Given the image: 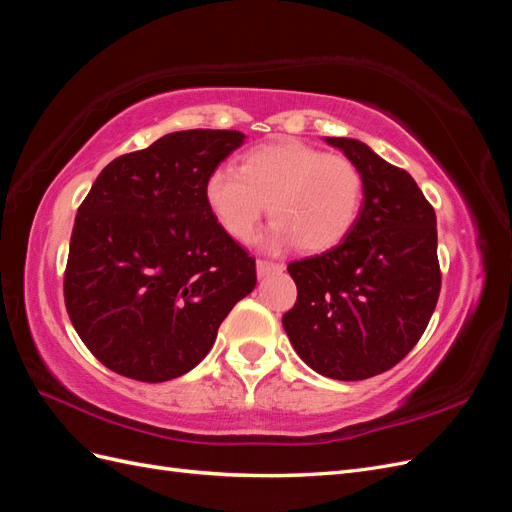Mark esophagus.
Segmentation results:
<instances>
[{
  "instance_id": "1",
  "label": "esophagus",
  "mask_w": 512,
  "mask_h": 512,
  "mask_svg": "<svg viewBox=\"0 0 512 512\" xmlns=\"http://www.w3.org/2000/svg\"><path fill=\"white\" fill-rule=\"evenodd\" d=\"M284 271V265H280V262H269V260H258L256 262V273L262 280V277H267L271 273H282Z\"/></svg>"
}]
</instances>
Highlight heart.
I'll return each instance as SVG.
<instances>
[{
	"instance_id": "1",
	"label": "heart",
	"mask_w": 512,
	"mask_h": 512,
	"mask_svg": "<svg viewBox=\"0 0 512 512\" xmlns=\"http://www.w3.org/2000/svg\"><path fill=\"white\" fill-rule=\"evenodd\" d=\"M205 200L232 239L247 241L267 211L275 220L260 247L282 252L301 245L327 252L342 243L363 205V175L348 158L331 156L297 138L254 147L237 168H215Z\"/></svg>"
}]
</instances>
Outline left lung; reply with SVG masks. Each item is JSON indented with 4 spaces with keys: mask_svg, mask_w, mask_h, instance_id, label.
Instances as JSON below:
<instances>
[{
    "mask_svg": "<svg viewBox=\"0 0 512 512\" xmlns=\"http://www.w3.org/2000/svg\"><path fill=\"white\" fill-rule=\"evenodd\" d=\"M324 141L361 170L363 205L342 243L290 262L297 303L282 324L318 374L365 380L404 359L436 309V213L406 170L369 145L346 136Z\"/></svg>",
    "mask_w": 512,
    "mask_h": 512,
    "instance_id": "1",
    "label": "left lung"
}]
</instances>
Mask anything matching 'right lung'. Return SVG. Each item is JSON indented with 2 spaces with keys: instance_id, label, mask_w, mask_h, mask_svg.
Here are the masks:
<instances>
[{
  "instance_id": "add662e5",
  "label": "right lung",
  "mask_w": 512,
  "mask_h": 512,
  "mask_svg": "<svg viewBox=\"0 0 512 512\" xmlns=\"http://www.w3.org/2000/svg\"><path fill=\"white\" fill-rule=\"evenodd\" d=\"M245 134L181 130L108 164L76 213L64 297L96 359L141 382L188 374L256 286L205 183Z\"/></svg>"
}]
</instances>
